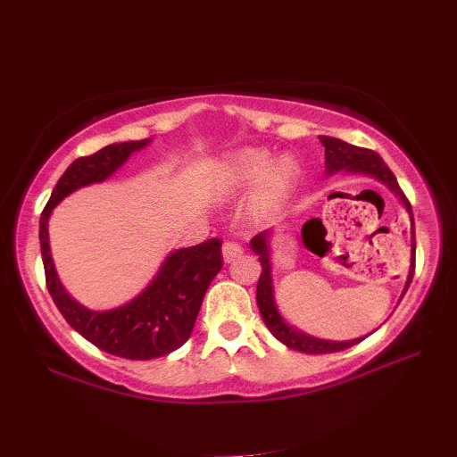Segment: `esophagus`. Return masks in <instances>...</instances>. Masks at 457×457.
<instances>
[{"label": "esophagus", "instance_id": "34e87169", "mask_svg": "<svg viewBox=\"0 0 457 457\" xmlns=\"http://www.w3.org/2000/svg\"><path fill=\"white\" fill-rule=\"evenodd\" d=\"M243 254V246L232 243V240H227L225 245H222V258H225V262H232L237 261V258Z\"/></svg>", "mask_w": 457, "mask_h": 457}]
</instances>
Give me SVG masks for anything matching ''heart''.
Segmentation results:
<instances>
[{"label": "heart", "mask_w": 457, "mask_h": 457, "mask_svg": "<svg viewBox=\"0 0 457 457\" xmlns=\"http://www.w3.org/2000/svg\"><path fill=\"white\" fill-rule=\"evenodd\" d=\"M220 179L225 191H238L261 183L254 196V209L258 212H269L277 209L295 187L298 162L292 157L274 161L272 154L262 149H238L222 159Z\"/></svg>", "instance_id": "1"}]
</instances>
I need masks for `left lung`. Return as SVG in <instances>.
Masks as SVG:
<instances>
[{
  "mask_svg": "<svg viewBox=\"0 0 457 457\" xmlns=\"http://www.w3.org/2000/svg\"><path fill=\"white\" fill-rule=\"evenodd\" d=\"M320 143L324 145V154H326V175L334 173H352V175H366L376 180H380L390 191L398 196L402 201L403 209L408 211L410 220H411V262H410V272L406 287H403L402 296L406 295L411 278H414V269H416V238H414V214H411V206L406 196H403L402 188L398 187V180H395L394 173L388 169V165L382 161V157L374 151L354 147L346 141L334 139V137H320ZM270 235L272 230H262L251 240V248L254 254H258V261L262 264V274L256 284V304L261 310L262 320L266 328L270 330L274 338L287 344L288 348L304 352V354H330V352H340L346 350L354 344L362 342L364 338H354V340H322L314 338V336L304 334L303 330L295 328V326L284 320L280 310L277 306V300H274V284H272V262H270Z\"/></svg>",
  "mask_w": 457,
  "mask_h": 457,
  "instance_id": "left-lung-1",
  "label": "left lung"
}]
</instances>
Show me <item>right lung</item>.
Returning a JSON list of instances; mask_svg holds the SVG:
<instances>
[{
    "mask_svg": "<svg viewBox=\"0 0 457 457\" xmlns=\"http://www.w3.org/2000/svg\"><path fill=\"white\" fill-rule=\"evenodd\" d=\"M151 139L113 143L101 151L73 161L51 193L39 219V243L46 282L59 312L75 332L113 356L151 360L167 356L183 346L203 304L204 292L222 269L220 238H209L188 248H179L162 261L159 272L141 295L111 310H91L77 303L57 277L49 248L51 211L77 188L103 183L123 167L135 151Z\"/></svg>",
    "mask_w": 457,
    "mask_h": 457,
    "instance_id": "right-lung-1",
    "label": "right lung"
}]
</instances>
